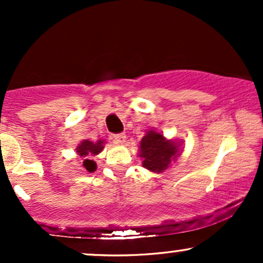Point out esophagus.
<instances>
[{
	"instance_id": "esophagus-1",
	"label": "esophagus",
	"mask_w": 263,
	"mask_h": 263,
	"mask_svg": "<svg viewBox=\"0 0 263 263\" xmlns=\"http://www.w3.org/2000/svg\"><path fill=\"white\" fill-rule=\"evenodd\" d=\"M114 142L117 144H123L126 142V136L123 134H119L114 136Z\"/></svg>"
}]
</instances>
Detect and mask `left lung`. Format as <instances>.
<instances>
[{
  "instance_id": "1",
  "label": "left lung",
  "mask_w": 263,
  "mask_h": 263,
  "mask_svg": "<svg viewBox=\"0 0 263 263\" xmlns=\"http://www.w3.org/2000/svg\"><path fill=\"white\" fill-rule=\"evenodd\" d=\"M180 146L182 142L168 140L162 132L148 129L140 142L138 157L142 159V167L152 173H163L180 156Z\"/></svg>"
}]
</instances>
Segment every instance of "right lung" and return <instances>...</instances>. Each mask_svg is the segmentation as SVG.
Here are the masks:
<instances>
[{"label": "right lung", "instance_id": "obj_1", "mask_svg": "<svg viewBox=\"0 0 263 263\" xmlns=\"http://www.w3.org/2000/svg\"><path fill=\"white\" fill-rule=\"evenodd\" d=\"M105 141L99 140L96 142L90 141V140H84L81 141L79 144L77 146L78 156L81 158L80 168L81 171L85 172V173H92V172L96 171L98 165H96V162H93L91 159L92 156H98L99 153L104 149Z\"/></svg>", "mask_w": 263, "mask_h": 263}]
</instances>
